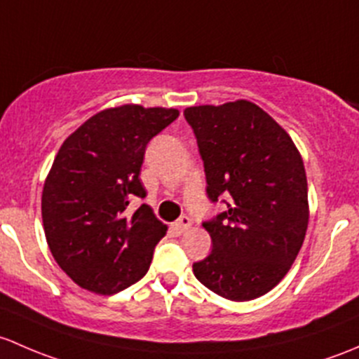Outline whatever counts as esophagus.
Here are the masks:
<instances>
[{
  "label": "esophagus",
  "instance_id": "esophagus-1",
  "mask_svg": "<svg viewBox=\"0 0 359 359\" xmlns=\"http://www.w3.org/2000/svg\"><path fill=\"white\" fill-rule=\"evenodd\" d=\"M190 224H191V219L188 216H181L178 221H176L175 224H172V226H175V230L178 231V233H183V231H187L188 228H190Z\"/></svg>",
  "mask_w": 359,
  "mask_h": 359
}]
</instances>
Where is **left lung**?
I'll use <instances>...</instances> for the list:
<instances>
[{
  "label": "left lung",
  "instance_id": "8db88e82",
  "mask_svg": "<svg viewBox=\"0 0 359 359\" xmlns=\"http://www.w3.org/2000/svg\"><path fill=\"white\" fill-rule=\"evenodd\" d=\"M204 162L207 197L226 210L204 221L212 250L194 262L198 282L252 301L287 275L308 230V181L285 129L247 100L184 109Z\"/></svg>",
  "mask_w": 359,
  "mask_h": 359
}]
</instances>
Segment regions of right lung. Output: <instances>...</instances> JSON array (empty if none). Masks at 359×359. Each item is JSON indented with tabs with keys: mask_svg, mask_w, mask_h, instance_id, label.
Returning a JSON list of instances; mask_svg holds the SVG:
<instances>
[{
	"mask_svg": "<svg viewBox=\"0 0 359 359\" xmlns=\"http://www.w3.org/2000/svg\"><path fill=\"white\" fill-rule=\"evenodd\" d=\"M176 109L123 105L95 114L64 142L44 181L41 214L55 261L83 289L112 295L149 271L168 226L142 204L140 180L150 140Z\"/></svg>",
	"mask_w": 359,
	"mask_h": 359,
	"instance_id": "right-lung-1",
	"label": "right lung"
}]
</instances>
